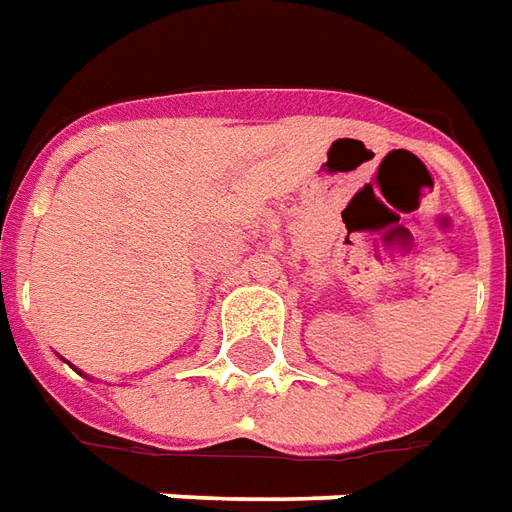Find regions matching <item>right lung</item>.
Listing matches in <instances>:
<instances>
[{
  "instance_id": "obj_1",
  "label": "right lung",
  "mask_w": 512,
  "mask_h": 512,
  "mask_svg": "<svg viewBox=\"0 0 512 512\" xmlns=\"http://www.w3.org/2000/svg\"><path fill=\"white\" fill-rule=\"evenodd\" d=\"M77 374H82V371H77ZM82 377H85V374H82ZM85 380H88V377H85Z\"/></svg>"
}]
</instances>
